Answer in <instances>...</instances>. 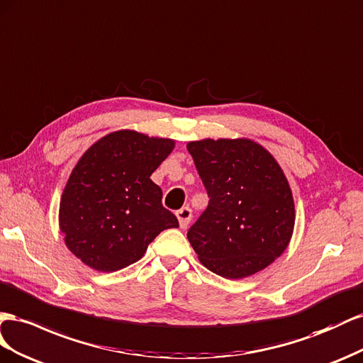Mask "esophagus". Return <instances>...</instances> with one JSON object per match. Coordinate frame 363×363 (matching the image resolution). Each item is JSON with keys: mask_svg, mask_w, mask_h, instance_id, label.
Wrapping results in <instances>:
<instances>
[{"mask_svg": "<svg viewBox=\"0 0 363 363\" xmlns=\"http://www.w3.org/2000/svg\"><path fill=\"white\" fill-rule=\"evenodd\" d=\"M176 217H178V222H179L181 228H187L191 220V217H193V211L190 206H182L181 210L176 211Z\"/></svg>", "mask_w": 363, "mask_h": 363, "instance_id": "1", "label": "esophagus"}]
</instances>
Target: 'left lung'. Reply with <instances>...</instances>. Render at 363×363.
<instances>
[{
	"instance_id": "1",
	"label": "left lung",
	"mask_w": 363,
	"mask_h": 363,
	"mask_svg": "<svg viewBox=\"0 0 363 363\" xmlns=\"http://www.w3.org/2000/svg\"><path fill=\"white\" fill-rule=\"evenodd\" d=\"M187 149L210 196L187 234L199 262L230 279L263 271L294 234V194L283 169L251 138H205Z\"/></svg>"
}]
</instances>
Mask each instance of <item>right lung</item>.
Segmentation results:
<instances>
[{
  "label": "right lung",
  "mask_w": 363,
  "mask_h": 363,
  "mask_svg": "<svg viewBox=\"0 0 363 363\" xmlns=\"http://www.w3.org/2000/svg\"><path fill=\"white\" fill-rule=\"evenodd\" d=\"M173 149L172 138L121 129L82 155L59 203L60 233L82 263L120 271L138 262L161 231L179 226L150 179Z\"/></svg>",
  "instance_id": "1"
}]
</instances>
